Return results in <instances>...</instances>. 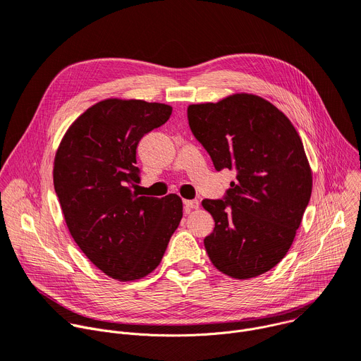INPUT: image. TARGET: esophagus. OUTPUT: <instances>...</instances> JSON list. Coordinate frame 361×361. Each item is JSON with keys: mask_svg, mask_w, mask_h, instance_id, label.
Segmentation results:
<instances>
[{"mask_svg": "<svg viewBox=\"0 0 361 361\" xmlns=\"http://www.w3.org/2000/svg\"><path fill=\"white\" fill-rule=\"evenodd\" d=\"M183 207H185V212L189 214L190 211H195L199 208V202L196 201V199H192V201H185Z\"/></svg>", "mask_w": 361, "mask_h": 361, "instance_id": "esophagus-1", "label": "esophagus"}]
</instances>
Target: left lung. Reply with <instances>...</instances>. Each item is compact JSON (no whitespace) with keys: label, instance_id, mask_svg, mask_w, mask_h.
Listing matches in <instances>:
<instances>
[{"label":"left lung","instance_id":"obj_1","mask_svg":"<svg viewBox=\"0 0 361 361\" xmlns=\"http://www.w3.org/2000/svg\"><path fill=\"white\" fill-rule=\"evenodd\" d=\"M189 126L216 171L235 169L225 199H204L215 228L204 239L214 267L248 279L293 245L312 189V172L290 118L268 100L235 93L188 106Z\"/></svg>","mask_w":361,"mask_h":361}]
</instances>
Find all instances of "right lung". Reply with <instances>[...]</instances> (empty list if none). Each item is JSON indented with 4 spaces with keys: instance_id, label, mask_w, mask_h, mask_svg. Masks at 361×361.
Returning <instances> with one entry per match:
<instances>
[{
    "instance_id": "1",
    "label": "right lung",
    "mask_w": 361,
    "mask_h": 361,
    "mask_svg": "<svg viewBox=\"0 0 361 361\" xmlns=\"http://www.w3.org/2000/svg\"><path fill=\"white\" fill-rule=\"evenodd\" d=\"M171 114L164 103L104 99L74 120L56 152L54 189L67 228L85 255L117 281L154 271L183 215L176 193L159 199L132 190L139 140Z\"/></svg>"
}]
</instances>
